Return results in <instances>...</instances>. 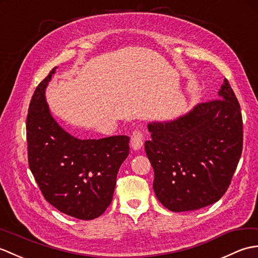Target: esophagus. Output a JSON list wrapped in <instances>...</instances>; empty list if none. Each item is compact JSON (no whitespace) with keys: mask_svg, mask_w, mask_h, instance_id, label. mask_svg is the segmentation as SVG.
<instances>
[{"mask_svg":"<svg viewBox=\"0 0 258 258\" xmlns=\"http://www.w3.org/2000/svg\"><path fill=\"white\" fill-rule=\"evenodd\" d=\"M131 147H133L134 150H140L144 146V136L140 133V131L136 130L133 133V136H131Z\"/></svg>","mask_w":258,"mask_h":258,"instance_id":"obj_1","label":"esophagus"}]
</instances>
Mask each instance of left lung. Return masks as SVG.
<instances>
[{
  "mask_svg": "<svg viewBox=\"0 0 258 258\" xmlns=\"http://www.w3.org/2000/svg\"><path fill=\"white\" fill-rule=\"evenodd\" d=\"M217 95L175 119L148 123L151 139L145 148L153 190L172 212L217 202L236 170L243 149L241 107L226 78Z\"/></svg>",
  "mask_w": 258,
  "mask_h": 258,
  "instance_id": "1",
  "label": "left lung"
}]
</instances>
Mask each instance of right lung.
Instances as JSON below:
<instances>
[{
    "instance_id": "right-lung-1",
    "label": "right lung",
    "mask_w": 258,
    "mask_h": 258,
    "mask_svg": "<svg viewBox=\"0 0 258 258\" xmlns=\"http://www.w3.org/2000/svg\"><path fill=\"white\" fill-rule=\"evenodd\" d=\"M56 68L39 83L28 108V164L49 204L76 219L94 220L111 203L119 168L129 154V137L83 140L62 129L45 96Z\"/></svg>"
}]
</instances>
